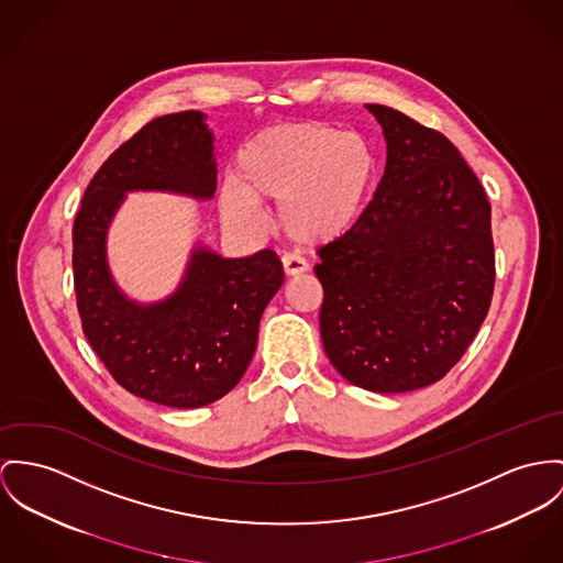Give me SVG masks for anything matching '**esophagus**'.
Masks as SVG:
<instances>
[{
	"label": "esophagus",
	"instance_id": "1",
	"mask_svg": "<svg viewBox=\"0 0 563 563\" xmlns=\"http://www.w3.org/2000/svg\"><path fill=\"white\" fill-rule=\"evenodd\" d=\"M280 261H283V272H285L287 276H300L303 272H308V263H306L300 255L285 253Z\"/></svg>",
	"mask_w": 563,
	"mask_h": 563
}]
</instances>
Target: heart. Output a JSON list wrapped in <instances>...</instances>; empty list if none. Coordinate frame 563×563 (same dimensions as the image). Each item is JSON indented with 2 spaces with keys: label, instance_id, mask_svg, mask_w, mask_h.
Returning <instances> with one entry per match:
<instances>
[{
  "label": "heart",
  "instance_id": "1",
  "mask_svg": "<svg viewBox=\"0 0 563 563\" xmlns=\"http://www.w3.org/2000/svg\"><path fill=\"white\" fill-rule=\"evenodd\" d=\"M375 154L353 130L285 124L261 130L235 158V181L218 192L222 218L240 229L261 224L260 201H278V224L302 244L345 235L362 214Z\"/></svg>",
  "mask_w": 563,
  "mask_h": 563
}]
</instances>
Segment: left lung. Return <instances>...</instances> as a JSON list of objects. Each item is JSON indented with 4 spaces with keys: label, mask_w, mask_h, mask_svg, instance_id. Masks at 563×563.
Segmentation results:
<instances>
[{
    "label": "left lung",
    "mask_w": 563,
    "mask_h": 563,
    "mask_svg": "<svg viewBox=\"0 0 563 563\" xmlns=\"http://www.w3.org/2000/svg\"><path fill=\"white\" fill-rule=\"evenodd\" d=\"M388 143L373 201L319 249L321 341L357 388H427L463 357L495 287L490 203L461 152L433 129L366 104Z\"/></svg>",
    "instance_id": "1"
}]
</instances>
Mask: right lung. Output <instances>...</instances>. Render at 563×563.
<instances>
[{
  "label": "right lung",
  "instance_id": "add662e5",
  "mask_svg": "<svg viewBox=\"0 0 563 563\" xmlns=\"http://www.w3.org/2000/svg\"><path fill=\"white\" fill-rule=\"evenodd\" d=\"M132 190L214 197V134L201 111L147 122L102 163L75 218L73 269L84 334L122 388L175 409L210 405L244 377L261 314L283 285V263L269 249L222 260L199 246L167 300L132 302L118 289L104 249Z\"/></svg>",
  "mask_w": 563,
  "mask_h": 563
}]
</instances>
